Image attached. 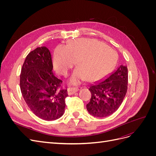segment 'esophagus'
<instances>
[{"instance_id": "obj_1", "label": "esophagus", "mask_w": 156, "mask_h": 156, "mask_svg": "<svg viewBox=\"0 0 156 156\" xmlns=\"http://www.w3.org/2000/svg\"><path fill=\"white\" fill-rule=\"evenodd\" d=\"M79 90L77 88H73V87H69L67 90V92L68 95H72L74 93L77 92Z\"/></svg>"}]
</instances>
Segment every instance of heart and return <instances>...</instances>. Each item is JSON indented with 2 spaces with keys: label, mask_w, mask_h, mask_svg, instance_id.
Here are the masks:
<instances>
[{
  "label": "heart",
  "mask_w": 156,
  "mask_h": 156,
  "mask_svg": "<svg viewBox=\"0 0 156 156\" xmlns=\"http://www.w3.org/2000/svg\"><path fill=\"white\" fill-rule=\"evenodd\" d=\"M53 65L57 72L67 75L77 61L69 83L77 85L88 79L99 81L109 74L115 67L117 54L102 42L93 39L74 40L66 47L58 46L53 54Z\"/></svg>",
  "instance_id": "obj_1"
}]
</instances>
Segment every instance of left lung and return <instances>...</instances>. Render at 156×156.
<instances>
[{
  "mask_svg": "<svg viewBox=\"0 0 156 156\" xmlns=\"http://www.w3.org/2000/svg\"><path fill=\"white\" fill-rule=\"evenodd\" d=\"M127 68L122 64L103 80L92 84L88 89L92 96L87 105L88 112L98 118L113 114L123 101L127 92Z\"/></svg>",
  "mask_w": 156,
  "mask_h": 156,
  "instance_id": "obj_1",
  "label": "left lung"
}]
</instances>
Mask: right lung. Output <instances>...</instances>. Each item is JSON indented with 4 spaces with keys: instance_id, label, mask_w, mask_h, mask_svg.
I'll return each mask as SVG.
<instances>
[{
    "instance_id": "obj_1",
    "label": "right lung",
    "mask_w": 156,
    "mask_h": 156,
    "mask_svg": "<svg viewBox=\"0 0 156 156\" xmlns=\"http://www.w3.org/2000/svg\"><path fill=\"white\" fill-rule=\"evenodd\" d=\"M49 49L38 47L27 56L21 68L22 96L34 114L44 120H55L65 111L67 90H58L62 81L53 72Z\"/></svg>"
}]
</instances>
